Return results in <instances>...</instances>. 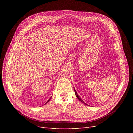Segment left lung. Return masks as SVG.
Masks as SVG:
<instances>
[{
	"label": "left lung",
	"mask_w": 133,
	"mask_h": 133,
	"mask_svg": "<svg viewBox=\"0 0 133 133\" xmlns=\"http://www.w3.org/2000/svg\"><path fill=\"white\" fill-rule=\"evenodd\" d=\"M74 92H75V95L76 96V97H77V98L79 100V101H80L81 102H82L83 103H84L85 104H86V105H87V104L84 102V101H83L82 99H81V97L78 95V94H77V93H76V90H75V89L74 88Z\"/></svg>",
	"instance_id": "obj_1"
}]
</instances>
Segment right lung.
<instances>
[{
	"mask_svg": "<svg viewBox=\"0 0 133 133\" xmlns=\"http://www.w3.org/2000/svg\"><path fill=\"white\" fill-rule=\"evenodd\" d=\"M51 98H50V99H49V100H48V101H47V102H46V103H45V104H46V103H48V102H49V101H50V99H51Z\"/></svg>",
	"mask_w": 133,
	"mask_h": 133,
	"instance_id": "right-lung-1",
	"label": "right lung"
}]
</instances>
